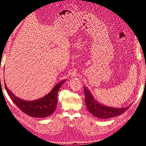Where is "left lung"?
Instances as JSON below:
<instances>
[{
    "instance_id": "left-lung-1",
    "label": "left lung",
    "mask_w": 146,
    "mask_h": 146,
    "mask_svg": "<svg viewBox=\"0 0 146 146\" xmlns=\"http://www.w3.org/2000/svg\"><path fill=\"white\" fill-rule=\"evenodd\" d=\"M85 93V102L87 109L91 114L99 119H108L121 115L130 106L125 108H112L99 103L86 88L84 87Z\"/></svg>"
}]
</instances>
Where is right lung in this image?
<instances>
[{
  "mask_svg": "<svg viewBox=\"0 0 146 146\" xmlns=\"http://www.w3.org/2000/svg\"><path fill=\"white\" fill-rule=\"evenodd\" d=\"M66 81V80H64L57 83L51 91L43 98L32 101L21 99L15 96L8 90L5 82V86L8 94L13 103L15 104L22 111L31 117L44 118L50 116L55 111L58 103V91Z\"/></svg>",
  "mask_w": 146,
  "mask_h": 146,
  "instance_id": "right-lung-1",
  "label": "right lung"
}]
</instances>
